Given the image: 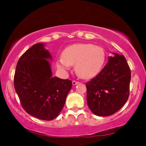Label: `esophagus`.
<instances>
[{"instance_id":"esophagus-1","label":"esophagus","mask_w":146,"mask_h":146,"mask_svg":"<svg viewBox=\"0 0 146 146\" xmlns=\"http://www.w3.org/2000/svg\"><path fill=\"white\" fill-rule=\"evenodd\" d=\"M72 84H73V86H75V85L78 84H79V82H77V81H73V82H72Z\"/></svg>"}]
</instances>
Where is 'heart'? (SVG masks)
Wrapping results in <instances>:
<instances>
[{
  "label": "heart",
  "instance_id": "obj_1",
  "mask_svg": "<svg viewBox=\"0 0 146 146\" xmlns=\"http://www.w3.org/2000/svg\"><path fill=\"white\" fill-rule=\"evenodd\" d=\"M106 61L103 48L90 43H78L70 45L64 50L62 57L57 60V68L65 73L75 64V70L82 78L88 79L102 71Z\"/></svg>",
  "mask_w": 146,
  "mask_h": 146
}]
</instances>
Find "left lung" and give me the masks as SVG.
Returning <instances> with one entry per match:
<instances>
[{"label":"left lung","mask_w":146,"mask_h":146,"mask_svg":"<svg viewBox=\"0 0 146 146\" xmlns=\"http://www.w3.org/2000/svg\"><path fill=\"white\" fill-rule=\"evenodd\" d=\"M113 54L102 71L86 84L87 104L92 113L100 117L113 115L129 97L130 67L123 55Z\"/></svg>","instance_id":"obj_1"}]
</instances>
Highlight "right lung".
<instances>
[{
    "label": "right lung",
    "mask_w": 146,
    "mask_h": 146,
    "mask_svg": "<svg viewBox=\"0 0 146 146\" xmlns=\"http://www.w3.org/2000/svg\"><path fill=\"white\" fill-rule=\"evenodd\" d=\"M44 43H37L22 55L16 65L14 88L24 110L31 116L50 121L59 115L72 82L53 77L52 60Z\"/></svg>",
    "instance_id": "1"
}]
</instances>
